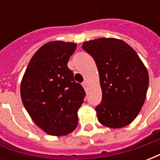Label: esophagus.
<instances>
[{
    "label": "esophagus",
    "mask_w": 160,
    "mask_h": 160,
    "mask_svg": "<svg viewBox=\"0 0 160 160\" xmlns=\"http://www.w3.org/2000/svg\"><path fill=\"white\" fill-rule=\"evenodd\" d=\"M82 86H83V87L85 88V89H87V81H84L83 83H82Z\"/></svg>",
    "instance_id": "34e87169"
}]
</instances>
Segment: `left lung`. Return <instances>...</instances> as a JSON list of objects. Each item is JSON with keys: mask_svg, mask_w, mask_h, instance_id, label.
Segmentation results:
<instances>
[{"mask_svg": "<svg viewBox=\"0 0 160 160\" xmlns=\"http://www.w3.org/2000/svg\"><path fill=\"white\" fill-rule=\"evenodd\" d=\"M96 62L102 89L97 118L102 125L121 128L137 117L147 97L149 76L137 53L127 42L100 38L83 42Z\"/></svg>", "mask_w": 160, "mask_h": 160, "instance_id": "obj_1", "label": "left lung"}]
</instances>
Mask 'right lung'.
<instances>
[{
    "instance_id": "obj_1",
    "label": "right lung",
    "mask_w": 160,
    "mask_h": 160,
    "mask_svg": "<svg viewBox=\"0 0 160 160\" xmlns=\"http://www.w3.org/2000/svg\"><path fill=\"white\" fill-rule=\"evenodd\" d=\"M75 42L51 41L38 49L20 84L23 104L31 118L46 134L62 136L78 125L77 112L86 95L68 68Z\"/></svg>"
}]
</instances>
